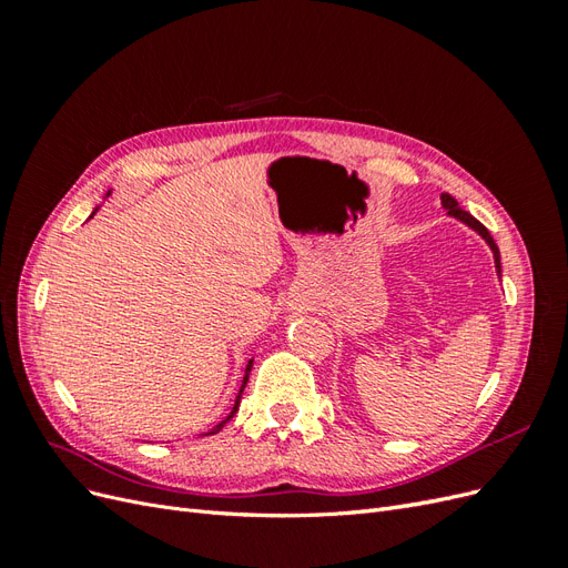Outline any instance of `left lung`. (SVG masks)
<instances>
[{"instance_id": "1", "label": "left lung", "mask_w": 568, "mask_h": 568, "mask_svg": "<svg viewBox=\"0 0 568 568\" xmlns=\"http://www.w3.org/2000/svg\"><path fill=\"white\" fill-rule=\"evenodd\" d=\"M440 203H443V209L448 211V215H453V217H457V220H462L464 225H469L474 232H478L480 236L486 239V244L490 246V251H493V257H495V270H497V274H500V251H497V244L493 242V236H490V232L480 225V222L474 217V215H469L467 211H462L459 209V203L450 196V194H440Z\"/></svg>"}]
</instances>
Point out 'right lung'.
<instances>
[{
  "label": "right lung",
  "instance_id": "obj_1",
  "mask_svg": "<svg viewBox=\"0 0 568 568\" xmlns=\"http://www.w3.org/2000/svg\"><path fill=\"white\" fill-rule=\"evenodd\" d=\"M94 213H97V211H94ZM94 213H92V215H94ZM251 367H253V359H248V365H246V374H244V382H242V388H239V395H236V400H234V407H232V412H230V415H227L225 419H222L220 424H215V426L211 428V432H205V434H201V436H213V434H217V432H220V428H222V426H225V424H227V422H230V419L234 417V412L239 409V400H242V393H244V388H246V382H248V374H251Z\"/></svg>",
  "mask_w": 568,
  "mask_h": 568
}]
</instances>
